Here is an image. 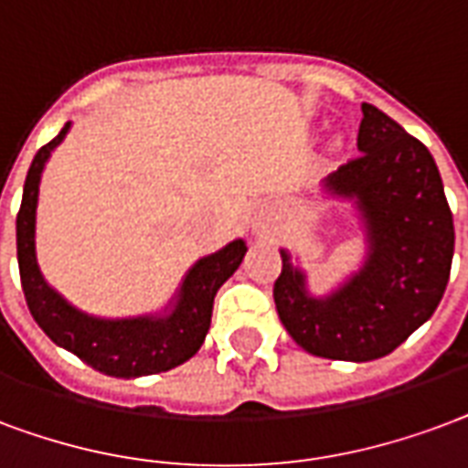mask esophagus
I'll return each mask as SVG.
<instances>
[{"instance_id":"esophagus-1","label":"esophagus","mask_w":468,"mask_h":468,"mask_svg":"<svg viewBox=\"0 0 468 468\" xmlns=\"http://www.w3.org/2000/svg\"><path fill=\"white\" fill-rule=\"evenodd\" d=\"M255 230H258V233H268V230H270V225L268 223H265V220H258V223H255Z\"/></svg>"}]
</instances>
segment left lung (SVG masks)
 <instances>
[{
  "instance_id": "left-lung-1",
  "label": "left lung",
  "mask_w": 468,
  "mask_h": 468,
  "mask_svg": "<svg viewBox=\"0 0 468 468\" xmlns=\"http://www.w3.org/2000/svg\"><path fill=\"white\" fill-rule=\"evenodd\" d=\"M359 155L327 176L332 196L355 200L367 261L332 295L307 292L280 250L272 297L290 337L314 357L369 362L389 355L434 314L454 258V218L429 148L384 111L362 103Z\"/></svg>"
}]
</instances>
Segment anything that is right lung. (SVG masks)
<instances>
[{
    "instance_id": "1",
    "label": "right lung",
    "mask_w": 468,
    "mask_h": 468,
    "mask_svg": "<svg viewBox=\"0 0 468 468\" xmlns=\"http://www.w3.org/2000/svg\"><path fill=\"white\" fill-rule=\"evenodd\" d=\"M69 126L58 131L47 146H41L27 173L22 207L16 213V258L22 290L29 304L31 317L51 342L74 352L86 365L109 377H146L168 372L183 365L200 349L206 340L213 300L225 280L243 262L245 243L233 240L223 250L200 258L183 280L171 310L165 314H146L128 320H101L79 313L54 287L44 280L37 262V203H39V181L44 164L51 151L64 141Z\"/></svg>"
}]
</instances>
